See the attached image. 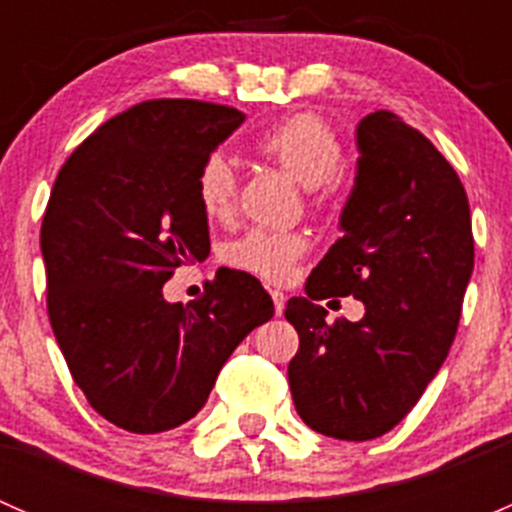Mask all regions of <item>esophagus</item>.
I'll use <instances>...</instances> for the list:
<instances>
[{
    "label": "esophagus",
    "mask_w": 512,
    "mask_h": 512,
    "mask_svg": "<svg viewBox=\"0 0 512 512\" xmlns=\"http://www.w3.org/2000/svg\"><path fill=\"white\" fill-rule=\"evenodd\" d=\"M272 302H275V314L277 317H282V312H285V304H287V294L280 292V289H272Z\"/></svg>",
    "instance_id": "esophagus-1"
}]
</instances>
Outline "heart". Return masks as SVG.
<instances>
[{"label": "heart", "mask_w": 512, "mask_h": 512, "mask_svg": "<svg viewBox=\"0 0 512 512\" xmlns=\"http://www.w3.org/2000/svg\"><path fill=\"white\" fill-rule=\"evenodd\" d=\"M255 148L307 190L332 183L344 156L342 138L314 113H297V116L267 128L257 138ZM195 190H198L200 208L210 220L230 218L237 198V175L230 160L220 153L205 160ZM304 252H307V237L302 232H277L255 227L225 247V260L252 275L282 282L287 280L294 262Z\"/></svg>", "instance_id": "1"}]
</instances>
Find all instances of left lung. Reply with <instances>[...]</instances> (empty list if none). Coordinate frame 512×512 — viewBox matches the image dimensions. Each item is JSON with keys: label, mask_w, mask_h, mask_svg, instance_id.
<instances>
[{"label": "left lung", "mask_w": 512, "mask_h": 512, "mask_svg": "<svg viewBox=\"0 0 512 512\" xmlns=\"http://www.w3.org/2000/svg\"><path fill=\"white\" fill-rule=\"evenodd\" d=\"M356 178L342 237L287 302L299 349L289 361L294 409L339 441L384 436L446 361L473 272L471 208L456 170L396 113L356 126ZM365 304L359 323L326 322L314 298Z\"/></svg>", "instance_id": "left-lung-1"}]
</instances>
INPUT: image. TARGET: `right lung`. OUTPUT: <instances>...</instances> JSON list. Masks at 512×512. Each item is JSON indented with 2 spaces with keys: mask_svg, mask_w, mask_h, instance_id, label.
<instances>
[{
  "mask_svg": "<svg viewBox=\"0 0 512 512\" xmlns=\"http://www.w3.org/2000/svg\"><path fill=\"white\" fill-rule=\"evenodd\" d=\"M245 113L160 98L98 126L56 175L44 223L46 307L71 376L113 426L160 433L208 401L237 344L275 314L247 272L168 302L180 265L210 255L198 173Z\"/></svg>",
  "mask_w": 512,
  "mask_h": 512,
  "instance_id": "1",
  "label": "right lung"
}]
</instances>
